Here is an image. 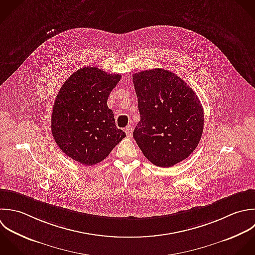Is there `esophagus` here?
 I'll list each match as a JSON object with an SVG mask.
<instances>
[{"label":"esophagus","instance_id":"esophagus-1","mask_svg":"<svg viewBox=\"0 0 255 255\" xmlns=\"http://www.w3.org/2000/svg\"><path fill=\"white\" fill-rule=\"evenodd\" d=\"M132 132H133V128L131 125H128L126 128H125V133L127 135V137H132Z\"/></svg>","mask_w":255,"mask_h":255}]
</instances>
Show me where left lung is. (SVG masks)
Segmentation results:
<instances>
[{"label":"left lung","instance_id":"obj_1","mask_svg":"<svg viewBox=\"0 0 255 255\" xmlns=\"http://www.w3.org/2000/svg\"><path fill=\"white\" fill-rule=\"evenodd\" d=\"M133 83L140 112L133 137L144 156L163 168L187 159L204 131V109L196 92L162 68L134 73Z\"/></svg>","mask_w":255,"mask_h":255}]
</instances>
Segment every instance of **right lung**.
<instances>
[{"mask_svg":"<svg viewBox=\"0 0 255 255\" xmlns=\"http://www.w3.org/2000/svg\"><path fill=\"white\" fill-rule=\"evenodd\" d=\"M120 74L87 66L71 74L53 103L51 132L57 146L74 161L91 166L103 161L126 137L107 106Z\"/></svg>","mask_w":255,"mask_h":255,"instance_id":"obj_1","label":"right lung"}]
</instances>
